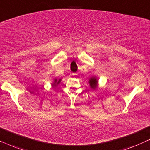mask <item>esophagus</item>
<instances>
[{
	"instance_id": "34e87169",
	"label": "esophagus",
	"mask_w": 150,
	"mask_h": 150,
	"mask_svg": "<svg viewBox=\"0 0 150 150\" xmlns=\"http://www.w3.org/2000/svg\"><path fill=\"white\" fill-rule=\"evenodd\" d=\"M76 75V74H73V76H75Z\"/></svg>"
}]
</instances>
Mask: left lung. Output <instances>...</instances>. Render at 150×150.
I'll list each match as a JSON object with an SVG mask.
<instances>
[{
    "instance_id": "obj_1",
    "label": "left lung",
    "mask_w": 150,
    "mask_h": 150,
    "mask_svg": "<svg viewBox=\"0 0 150 150\" xmlns=\"http://www.w3.org/2000/svg\"><path fill=\"white\" fill-rule=\"evenodd\" d=\"M89 83L92 90H96L98 86V80L96 76H91L89 78Z\"/></svg>"
}]
</instances>
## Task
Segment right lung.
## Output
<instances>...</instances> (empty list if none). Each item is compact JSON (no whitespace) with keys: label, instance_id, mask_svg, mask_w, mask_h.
I'll list each match as a JSON object with an SVG mask.
<instances>
[{"label":"right lung","instance_id":"obj_1","mask_svg":"<svg viewBox=\"0 0 150 150\" xmlns=\"http://www.w3.org/2000/svg\"><path fill=\"white\" fill-rule=\"evenodd\" d=\"M61 79H57V78H54V79H53V82H52V87H57V86L59 84L61 83Z\"/></svg>","mask_w":150,"mask_h":150}]
</instances>
